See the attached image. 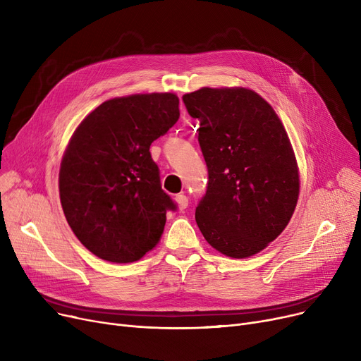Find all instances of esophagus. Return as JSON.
<instances>
[{
  "mask_svg": "<svg viewBox=\"0 0 361 361\" xmlns=\"http://www.w3.org/2000/svg\"><path fill=\"white\" fill-rule=\"evenodd\" d=\"M176 203H177V206H178V209H185V207L188 206V199H187V196H184V195H177L176 196Z\"/></svg>",
  "mask_w": 361,
  "mask_h": 361,
  "instance_id": "obj_1",
  "label": "esophagus"
}]
</instances>
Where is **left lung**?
Returning a JSON list of instances; mask_svg holds the SVG:
<instances>
[{
    "label": "left lung",
    "instance_id": "left-lung-1",
    "mask_svg": "<svg viewBox=\"0 0 361 361\" xmlns=\"http://www.w3.org/2000/svg\"><path fill=\"white\" fill-rule=\"evenodd\" d=\"M200 121L199 143L209 171L196 222L219 253L250 257L288 225L300 173L275 109L247 87H202L183 97Z\"/></svg>",
    "mask_w": 361,
    "mask_h": 361
}]
</instances>
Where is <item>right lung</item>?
I'll use <instances>...</instances> for the list:
<instances>
[{
	"instance_id": "right-lung-1",
	"label": "right lung",
	"mask_w": 361,
	"mask_h": 361,
	"mask_svg": "<svg viewBox=\"0 0 361 361\" xmlns=\"http://www.w3.org/2000/svg\"><path fill=\"white\" fill-rule=\"evenodd\" d=\"M173 92L102 102L71 135L60 165L66 219L85 247L112 263L140 260L159 243L174 203L161 188L152 142L178 117Z\"/></svg>"
}]
</instances>
